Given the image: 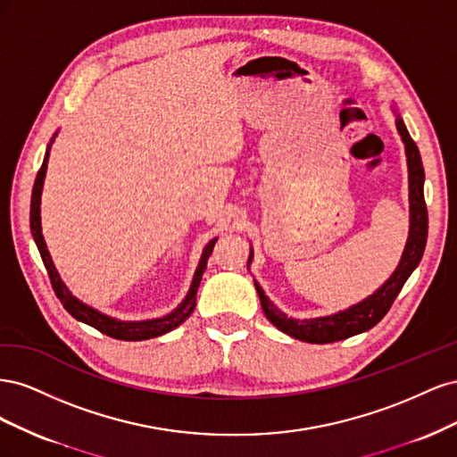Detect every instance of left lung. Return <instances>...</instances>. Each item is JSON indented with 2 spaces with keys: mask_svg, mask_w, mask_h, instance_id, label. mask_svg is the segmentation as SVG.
Segmentation results:
<instances>
[{
  "mask_svg": "<svg viewBox=\"0 0 457 457\" xmlns=\"http://www.w3.org/2000/svg\"><path fill=\"white\" fill-rule=\"evenodd\" d=\"M396 112V110H395ZM396 129L403 137L404 150H406V162H408V187H410V232L408 242L404 247V253L400 257V262L393 276L386 280L376 294L368 299L361 301L358 305H353L347 311H341L331 316L320 318H309V320H297V318L286 316L274 303L265 295L262 287L255 282V289L261 299V307L269 320L278 328L284 334L292 336L299 341L307 343H334L353 337L356 334L376 326L381 318L389 312L393 301L400 294V289L410 278V274L416 270L420 261L425 252L427 244V228H428V217H427V205L423 196V181L425 171L420 150L410 137L403 118L396 114ZM253 259V252H250L247 259V267Z\"/></svg>",
  "mask_w": 457,
  "mask_h": 457,
  "instance_id": "left-lung-1",
  "label": "left lung"
}]
</instances>
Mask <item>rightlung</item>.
<instances>
[{
    "label": "right lung",
    "instance_id": "1",
    "mask_svg": "<svg viewBox=\"0 0 457 457\" xmlns=\"http://www.w3.org/2000/svg\"><path fill=\"white\" fill-rule=\"evenodd\" d=\"M57 135V133H54ZM53 143V139H51ZM49 148L46 150V158L44 163H41V168L36 175V183L32 188V202H30V228H32V237L36 240V245L39 250L41 259H44V265L47 269V274L51 278V286L54 289V294L61 299L62 307L71 312L76 320L84 322L93 326L95 329H99L101 334H106L114 339H121V341H143V339H152V337H158L168 334L173 328H177L179 324H183L187 318L192 314L196 307V294H198V286L202 280V274L207 267V259H210L212 252H213V245L217 242V238H213L210 244L205 245V250L202 253V259L198 262V269L195 272V278H192L190 289L187 297L183 299L181 305H179L173 312L165 314L162 318H152V320H141V322H123V320H116L112 316H106L99 311H95L93 307L86 305V303H81L79 299H76L71 289L64 286V282L61 280V276L54 269L51 255L47 252V245L44 240V234H41V217H39V204H41V188H44V179H46V171H47V160H49Z\"/></svg>",
    "mask_w": 457,
    "mask_h": 457
}]
</instances>
